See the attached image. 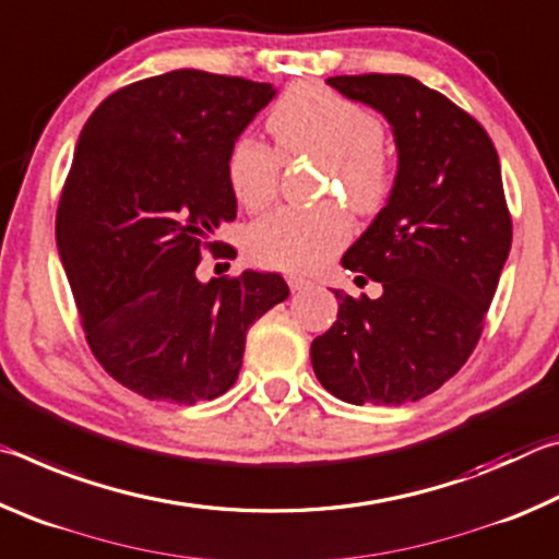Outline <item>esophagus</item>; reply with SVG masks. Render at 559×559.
Here are the masks:
<instances>
[{
    "mask_svg": "<svg viewBox=\"0 0 559 559\" xmlns=\"http://www.w3.org/2000/svg\"><path fill=\"white\" fill-rule=\"evenodd\" d=\"M286 281H288V286H290V290H302V288H308V286H310V281H308V278H302V276H296V273H288V276H286Z\"/></svg>",
    "mask_w": 559,
    "mask_h": 559,
    "instance_id": "obj_1",
    "label": "esophagus"
}]
</instances>
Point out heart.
Instances as JSON below:
<instances>
[{"label":"heart","mask_w":559,"mask_h":559,"mask_svg":"<svg viewBox=\"0 0 559 559\" xmlns=\"http://www.w3.org/2000/svg\"><path fill=\"white\" fill-rule=\"evenodd\" d=\"M276 150L257 138L236 140L226 157L229 187L243 210L259 212L278 194L283 163L310 159L325 169V192L343 194L357 214L372 216L390 202L396 167L384 147V120L372 108L320 83H296L269 110ZM349 239L337 204L271 212L246 231V253L269 269L313 271Z\"/></svg>","instance_id":"b5f03b06"}]
</instances>
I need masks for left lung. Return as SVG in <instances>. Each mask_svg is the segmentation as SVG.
Instances as JSON below:
<instances>
[{
    "label": "left lung",
    "instance_id": "8db88e82",
    "mask_svg": "<svg viewBox=\"0 0 559 559\" xmlns=\"http://www.w3.org/2000/svg\"><path fill=\"white\" fill-rule=\"evenodd\" d=\"M392 122L400 173L390 204L343 257L357 281L384 293L337 298L333 328L310 362L349 404L416 402L476 349L513 241L498 153L480 122L412 75L328 79Z\"/></svg>",
    "mask_w": 559,
    "mask_h": 559
}]
</instances>
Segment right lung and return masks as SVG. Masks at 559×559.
<instances>
[{
	"mask_svg": "<svg viewBox=\"0 0 559 559\" xmlns=\"http://www.w3.org/2000/svg\"><path fill=\"white\" fill-rule=\"evenodd\" d=\"M273 93L241 75L169 71L110 93L83 126L56 243L93 357L150 402L224 394L246 330L290 293L278 273L197 278L206 251L236 257L210 241L236 219L226 157Z\"/></svg>",
	"mask_w": 559,
	"mask_h": 559,
	"instance_id": "add662e5",
	"label": "right lung"
}]
</instances>
